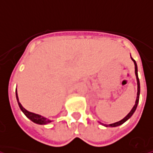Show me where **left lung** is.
Returning a JSON list of instances; mask_svg holds the SVG:
<instances>
[{
	"label": "left lung",
	"mask_w": 153,
	"mask_h": 153,
	"mask_svg": "<svg viewBox=\"0 0 153 153\" xmlns=\"http://www.w3.org/2000/svg\"><path fill=\"white\" fill-rule=\"evenodd\" d=\"M132 59V60L134 63V65H135V74H136V78H137V99L136 101H135V104H134V106L132 107V108L131 109V111L129 112L128 115L126 116L125 117H123L122 120L118 122H116V123H111V124H102L103 126H105V127H112V128H114V127H117V126H119V125H122L123 123H124L125 122L127 121V120H128L130 117H132V114H134V112L136 111L137 107V104H138V101H139V95H140V82H139V79H138V75H137V63L136 61L133 59L131 57Z\"/></svg>",
	"instance_id": "obj_1"
}]
</instances>
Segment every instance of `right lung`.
Returning a JSON list of instances; mask_svg holds the SVG:
<instances>
[{
  "label": "right lung",
  "mask_w": 153,
  "mask_h": 153,
  "mask_svg": "<svg viewBox=\"0 0 153 153\" xmlns=\"http://www.w3.org/2000/svg\"><path fill=\"white\" fill-rule=\"evenodd\" d=\"M16 95L17 102H18V104H19V107H20L21 110L23 112V114H24L26 117H28L30 120H31L33 123H35L36 124L45 125L48 124V123H51V122L53 121V120H50L49 118H46V117H43V116H41V115H39V114H35V113H31V112H30L28 110L25 109L24 107L21 105V103L20 102V101H19L17 90L16 92Z\"/></svg>",
  "instance_id": "right-lung-1"
}]
</instances>
